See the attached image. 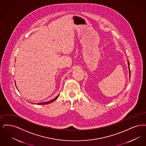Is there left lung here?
Listing matches in <instances>:
<instances>
[{"instance_id":"1","label":"left lung","mask_w":146,"mask_h":146,"mask_svg":"<svg viewBox=\"0 0 146 146\" xmlns=\"http://www.w3.org/2000/svg\"><path fill=\"white\" fill-rule=\"evenodd\" d=\"M127 64H128V68H129V78L130 79V64L129 60H127Z\"/></svg>"}]
</instances>
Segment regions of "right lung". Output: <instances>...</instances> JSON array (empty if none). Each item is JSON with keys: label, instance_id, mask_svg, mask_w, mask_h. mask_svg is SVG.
<instances>
[{"label": "right lung", "instance_id": "right-lung-1", "mask_svg": "<svg viewBox=\"0 0 146 146\" xmlns=\"http://www.w3.org/2000/svg\"><path fill=\"white\" fill-rule=\"evenodd\" d=\"M59 96V95H58L57 97H56L54 99L52 100L51 101H49V102H40V103H38V105H46V104H50L51 102H54L55 100H56L57 99V98H58V96Z\"/></svg>", "mask_w": 146, "mask_h": 146}]
</instances>
